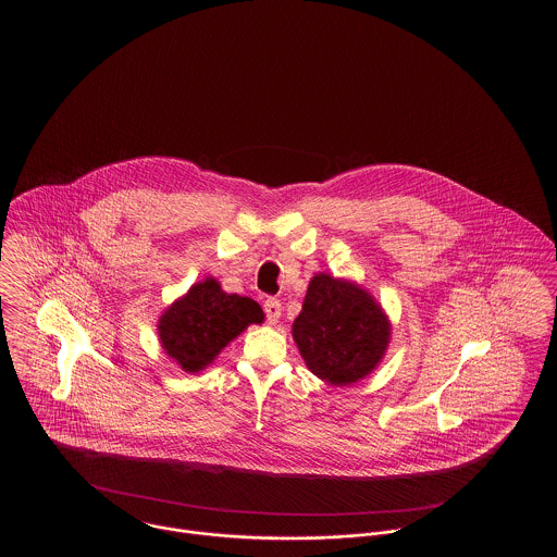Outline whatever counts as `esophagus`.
<instances>
[{
  "mask_svg": "<svg viewBox=\"0 0 557 557\" xmlns=\"http://www.w3.org/2000/svg\"><path fill=\"white\" fill-rule=\"evenodd\" d=\"M263 309H265L267 321L273 325L282 318V302L277 298H267Z\"/></svg>",
  "mask_w": 557,
  "mask_h": 557,
  "instance_id": "esophagus-1",
  "label": "esophagus"
}]
</instances>
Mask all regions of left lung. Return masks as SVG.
Here are the masks:
<instances>
[{
  "mask_svg": "<svg viewBox=\"0 0 557 557\" xmlns=\"http://www.w3.org/2000/svg\"><path fill=\"white\" fill-rule=\"evenodd\" d=\"M292 338L318 377L348 386L382 361L391 343V321L359 284L318 273L292 323Z\"/></svg>",
  "mask_w": 557,
  "mask_h": 557,
  "instance_id": "left-lung-1",
  "label": "left lung"
}]
</instances>
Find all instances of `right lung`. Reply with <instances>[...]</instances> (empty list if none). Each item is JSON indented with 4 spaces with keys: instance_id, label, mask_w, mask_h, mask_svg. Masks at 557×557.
Returning <instances> with one entry per match:
<instances>
[{
    "instance_id": "right-lung-1",
    "label": "right lung",
    "mask_w": 557,
    "mask_h": 557,
    "mask_svg": "<svg viewBox=\"0 0 557 557\" xmlns=\"http://www.w3.org/2000/svg\"><path fill=\"white\" fill-rule=\"evenodd\" d=\"M263 309L248 296L221 290L214 277L194 284L159 321L160 345L182 370L196 373L250 325L263 323Z\"/></svg>"
}]
</instances>
